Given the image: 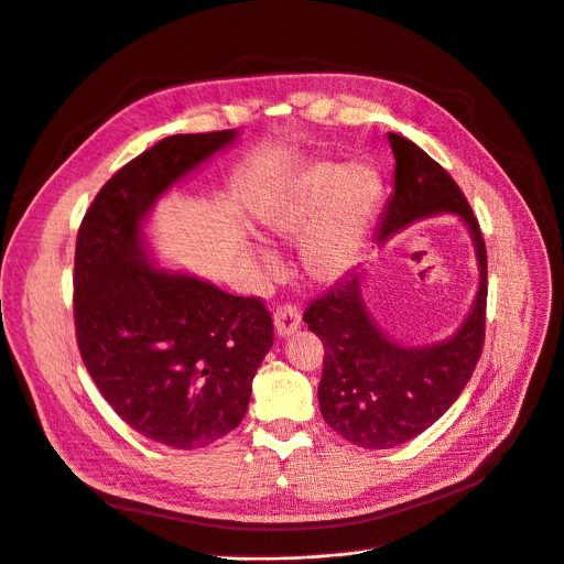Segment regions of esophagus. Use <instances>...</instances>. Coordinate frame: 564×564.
Wrapping results in <instances>:
<instances>
[{
  "label": "esophagus",
  "instance_id": "obj_1",
  "mask_svg": "<svg viewBox=\"0 0 564 564\" xmlns=\"http://www.w3.org/2000/svg\"><path fill=\"white\" fill-rule=\"evenodd\" d=\"M299 326H302V313L292 304H281L274 313V328L279 335H292Z\"/></svg>",
  "mask_w": 564,
  "mask_h": 564
}]
</instances>
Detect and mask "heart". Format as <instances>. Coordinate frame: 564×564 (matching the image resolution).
I'll return each instance as SVG.
<instances>
[{
    "mask_svg": "<svg viewBox=\"0 0 564 564\" xmlns=\"http://www.w3.org/2000/svg\"><path fill=\"white\" fill-rule=\"evenodd\" d=\"M381 176L367 163L337 167L322 163L265 210L262 224L279 238H299L306 272L315 281H337L354 265L381 202Z\"/></svg>",
    "mask_w": 564,
    "mask_h": 564,
    "instance_id": "b5f03b06",
    "label": "heart"
}]
</instances>
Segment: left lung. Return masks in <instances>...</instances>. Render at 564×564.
<instances>
[{
	"label": "left lung",
	"mask_w": 564,
	"mask_h": 564,
	"mask_svg": "<svg viewBox=\"0 0 564 564\" xmlns=\"http://www.w3.org/2000/svg\"><path fill=\"white\" fill-rule=\"evenodd\" d=\"M394 154V193L377 229L386 242L410 221L456 213L474 238L480 285L458 333L431 347H401L371 322L362 304V272H351L315 296L304 322L324 345L317 390L324 422L362 448H392L433 426L460 397L485 343L487 251L478 219L458 183L424 149L388 133Z\"/></svg>",
	"instance_id": "left-lung-1"
}]
</instances>
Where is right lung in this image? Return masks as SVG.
I'll use <instances>...</instances> for the list:
<instances>
[{
  "label": "right lung",
  "instance_id": "1",
  "mask_svg": "<svg viewBox=\"0 0 564 564\" xmlns=\"http://www.w3.org/2000/svg\"><path fill=\"white\" fill-rule=\"evenodd\" d=\"M236 135H170L120 167L86 210L74 251L84 365L133 431L172 448L208 446L242 422L274 343L262 299L159 270L142 240L154 202Z\"/></svg>",
  "mask_w": 564,
  "mask_h": 564
}]
</instances>
